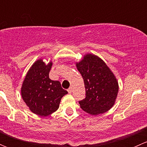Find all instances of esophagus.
<instances>
[{"mask_svg":"<svg viewBox=\"0 0 147 147\" xmlns=\"http://www.w3.org/2000/svg\"><path fill=\"white\" fill-rule=\"evenodd\" d=\"M67 91H68V92L69 93V94H71V93H72V87H69V88L67 90Z\"/></svg>","mask_w":147,"mask_h":147,"instance_id":"esophagus-1","label":"esophagus"}]
</instances>
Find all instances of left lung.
Instances as JSON below:
<instances>
[{"label":"left lung","mask_w":147,"mask_h":147,"mask_svg":"<svg viewBox=\"0 0 147 147\" xmlns=\"http://www.w3.org/2000/svg\"><path fill=\"white\" fill-rule=\"evenodd\" d=\"M85 87V98L79 101L80 107L90 115L105 113L115 104L119 87L114 74L105 62L87 54L77 63Z\"/></svg>","instance_id":"left-lung-1"}]
</instances>
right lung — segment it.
<instances>
[{
    "mask_svg": "<svg viewBox=\"0 0 147 147\" xmlns=\"http://www.w3.org/2000/svg\"><path fill=\"white\" fill-rule=\"evenodd\" d=\"M52 63L46 65L42 60L35 62L28 72L21 88L23 100L33 113L46 117L55 112L62 97L67 91L57 80H52L49 72Z\"/></svg>",
    "mask_w": 147,
    "mask_h": 147,
    "instance_id": "obj_1",
    "label": "right lung"
}]
</instances>
